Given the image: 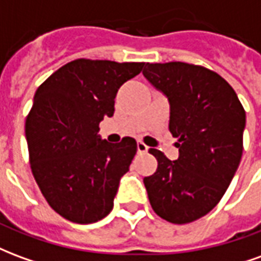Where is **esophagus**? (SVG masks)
Returning a JSON list of instances; mask_svg holds the SVG:
<instances>
[{
	"label": "esophagus",
	"mask_w": 261,
	"mask_h": 261,
	"mask_svg": "<svg viewBox=\"0 0 261 261\" xmlns=\"http://www.w3.org/2000/svg\"><path fill=\"white\" fill-rule=\"evenodd\" d=\"M137 151L138 153H145L148 151V147L144 142H137Z\"/></svg>",
	"instance_id": "obj_1"
}]
</instances>
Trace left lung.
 <instances>
[{"instance_id":"obj_1","label":"left lung","mask_w":261,"mask_h":261,"mask_svg":"<svg viewBox=\"0 0 261 261\" xmlns=\"http://www.w3.org/2000/svg\"><path fill=\"white\" fill-rule=\"evenodd\" d=\"M170 103L169 131L179 158L151 148L156 172L144 177L151 207L172 224H189L213 210L233 179L243 152L246 113L236 92L215 71L172 61L142 71Z\"/></svg>"}]
</instances>
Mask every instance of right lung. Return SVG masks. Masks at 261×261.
<instances>
[{
  "instance_id": "add662e5",
  "label": "right lung",
  "mask_w": 261,
  "mask_h": 261,
  "mask_svg": "<svg viewBox=\"0 0 261 261\" xmlns=\"http://www.w3.org/2000/svg\"><path fill=\"white\" fill-rule=\"evenodd\" d=\"M144 64L78 59L37 88L25 123L31 169L48 205L71 222H96L113 208L137 142L100 140L99 123L113 116L120 86Z\"/></svg>"
}]
</instances>
